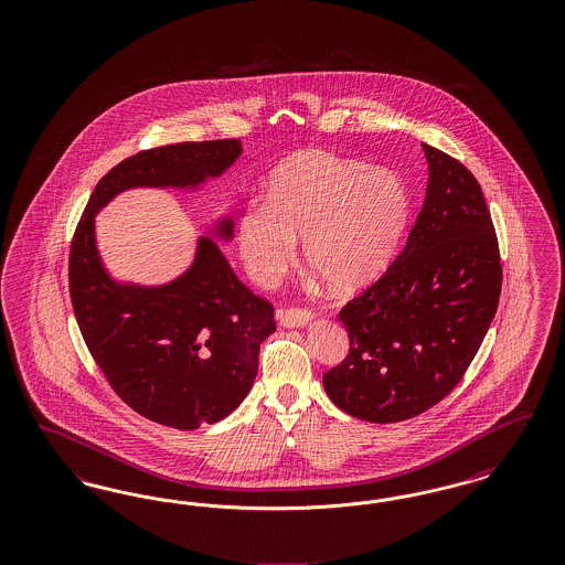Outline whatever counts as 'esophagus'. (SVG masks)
<instances>
[{
    "instance_id": "1",
    "label": "esophagus",
    "mask_w": 565,
    "mask_h": 565,
    "mask_svg": "<svg viewBox=\"0 0 565 565\" xmlns=\"http://www.w3.org/2000/svg\"><path fill=\"white\" fill-rule=\"evenodd\" d=\"M316 313L309 309H284L277 311V320L284 328H302L307 323L313 322Z\"/></svg>"
}]
</instances>
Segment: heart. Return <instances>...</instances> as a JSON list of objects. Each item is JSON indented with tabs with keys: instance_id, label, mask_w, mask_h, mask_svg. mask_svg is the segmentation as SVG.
Wrapping results in <instances>:
<instances>
[{
	"instance_id": "1",
	"label": "heart",
	"mask_w": 565,
	"mask_h": 565,
	"mask_svg": "<svg viewBox=\"0 0 565 565\" xmlns=\"http://www.w3.org/2000/svg\"><path fill=\"white\" fill-rule=\"evenodd\" d=\"M411 215V194L392 169L307 150L270 173L267 201L237 220V245L249 277L269 286L302 237L305 263L337 292H353L392 265Z\"/></svg>"
}]
</instances>
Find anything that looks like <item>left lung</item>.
<instances>
[{"label":"left lung","mask_w":565,"mask_h":565,"mask_svg":"<svg viewBox=\"0 0 565 565\" xmlns=\"http://www.w3.org/2000/svg\"><path fill=\"white\" fill-rule=\"evenodd\" d=\"M422 148L430 169L424 207L394 265L341 309L350 353L323 375L332 403L373 424L417 417L456 387L502 290L483 190L461 162Z\"/></svg>","instance_id":"left-lung-1"}]
</instances>
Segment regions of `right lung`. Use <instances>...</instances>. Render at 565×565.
<instances>
[{
	"instance_id": "right-lung-1",
	"label": "right lung",
	"mask_w": 565,
	"mask_h": 565,
	"mask_svg": "<svg viewBox=\"0 0 565 565\" xmlns=\"http://www.w3.org/2000/svg\"><path fill=\"white\" fill-rule=\"evenodd\" d=\"M239 139L186 141L139 152L93 190L70 254V295L86 348L114 392L146 419L196 430L231 415L258 373L273 307L247 290L217 243L233 242V215L199 235L189 269L164 284L109 273L95 215L135 189L201 192L242 157Z\"/></svg>"
}]
</instances>
